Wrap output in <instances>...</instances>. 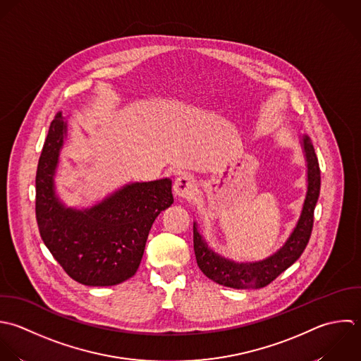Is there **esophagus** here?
I'll return each mask as SVG.
<instances>
[{
  "instance_id": "34e87169",
  "label": "esophagus",
  "mask_w": 361,
  "mask_h": 361,
  "mask_svg": "<svg viewBox=\"0 0 361 361\" xmlns=\"http://www.w3.org/2000/svg\"><path fill=\"white\" fill-rule=\"evenodd\" d=\"M173 188H174L176 195L187 198L188 195L192 194V191L195 188V180L188 174H181L176 178Z\"/></svg>"
}]
</instances>
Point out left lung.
Wrapping results in <instances>:
<instances>
[{
	"label": "left lung",
	"mask_w": 361,
	"mask_h": 361,
	"mask_svg": "<svg viewBox=\"0 0 361 361\" xmlns=\"http://www.w3.org/2000/svg\"><path fill=\"white\" fill-rule=\"evenodd\" d=\"M300 143L307 161V194L295 228L277 252L259 262L239 263L226 259L208 246L198 231L197 222H194V252L197 264L212 281L236 290L263 288L291 267L304 253L312 233L314 211L321 192V170L310 136L302 135Z\"/></svg>",
	"instance_id": "8db88e82"
}]
</instances>
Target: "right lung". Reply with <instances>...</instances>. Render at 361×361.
Returning <instances> with one entry per match:
<instances>
[{"mask_svg":"<svg viewBox=\"0 0 361 361\" xmlns=\"http://www.w3.org/2000/svg\"><path fill=\"white\" fill-rule=\"evenodd\" d=\"M66 137L67 121L60 111L50 123L36 171L40 238L77 283L90 287L121 284L135 276L154 219L174 202L171 180L129 183L92 207H67L54 184Z\"/></svg>","mask_w":361,"mask_h":361,"instance_id":"right-lung-1","label":"right lung"}]
</instances>
